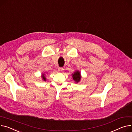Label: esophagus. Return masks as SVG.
Listing matches in <instances>:
<instances>
[{"mask_svg": "<svg viewBox=\"0 0 132 132\" xmlns=\"http://www.w3.org/2000/svg\"><path fill=\"white\" fill-rule=\"evenodd\" d=\"M58 72H60V73H62L63 71H64V68H62V67H59V68H58Z\"/></svg>", "mask_w": 132, "mask_h": 132, "instance_id": "obj_1", "label": "esophagus"}]
</instances>
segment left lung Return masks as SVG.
Returning <instances> with one entry per match:
<instances>
[{"label": "left lung", "mask_w": 132, "mask_h": 132, "mask_svg": "<svg viewBox=\"0 0 132 132\" xmlns=\"http://www.w3.org/2000/svg\"><path fill=\"white\" fill-rule=\"evenodd\" d=\"M72 76H73L72 77H73V80L75 81L76 83H78L80 81L81 78V75L80 72L78 71H76L72 74Z\"/></svg>", "instance_id": "left-lung-1"}]
</instances>
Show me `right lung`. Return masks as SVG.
I'll use <instances>...</instances> for the list:
<instances>
[{"instance_id": "add662e5", "label": "right lung", "mask_w": 132, "mask_h": 132, "mask_svg": "<svg viewBox=\"0 0 132 132\" xmlns=\"http://www.w3.org/2000/svg\"><path fill=\"white\" fill-rule=\"evenodd\" d=\"M42 80H43V81H46V77H45V74H42Z\"/></svg>"}]
</instances>
